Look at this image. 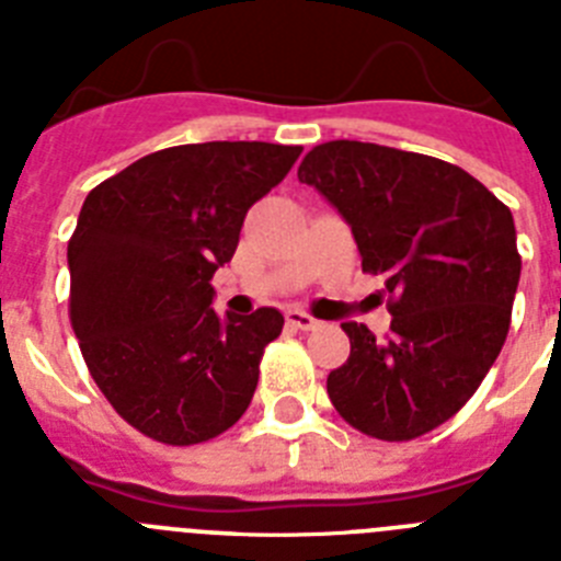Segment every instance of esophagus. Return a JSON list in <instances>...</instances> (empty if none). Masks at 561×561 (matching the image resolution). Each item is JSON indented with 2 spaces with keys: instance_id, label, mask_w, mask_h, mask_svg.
<instances>
[{
  "instance_id": "esophagus-1",
  "label": "esophagus",
  "mask_w": 561,
  "mask_h": 561,
  "mask_svg": "<svg viewBox=\"0 0 561 561\" xmlns=\"http://www.w3.org/2000/svg\"><path fill=\"white\" fill-rule=\"evenodd\" d=\"M286 323L295 325V329H300V331H317L320 325H323L320 320H314V317H309L306 311H297V309L286 311Z\"/></svg>"
}]
</instances>
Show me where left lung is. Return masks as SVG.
Masks as SVG:
<instances>
[{
	"instance_id": "obj_1",
	"label": "left lung",
	"mask_w": 561,
	"mask_h": 561,
	"mask_svg": "<svg viewBox=\"0 0 561 561\" xmlns=\"http://www.w3.org/2000/svg\"><path fill=\"white\" fill-rule=\"evenodd\" d=\"M297 180L354 232L385 277L390 334L342 323L351 356L329 399L359 433L410 440L453 419L503 348L519 284L512 210L458 165L359 140L311 148Z\"/></svg>"
}]
</instances>
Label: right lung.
Listing matches in <instances>:
<instances>
[{
	"mask_svg": "<svg viewBox=\"0 0 561 561\" xmlns=\"http://www.w3.org/2000/svg\"><path fill=\"white\" fill-rule=\"evenodd\" d=\"M300 146L196 142L153 151L101 182L67 247L69 317L98 388L171 447L230 430L250 408L277 309L213 311V272L244 216L284 182Z\"/></svg>",
	"mask_w": 561,
	"mask_h": 561,
	"instance_id": "obj_1",
	"label": "right lung"
}]
</instances>
